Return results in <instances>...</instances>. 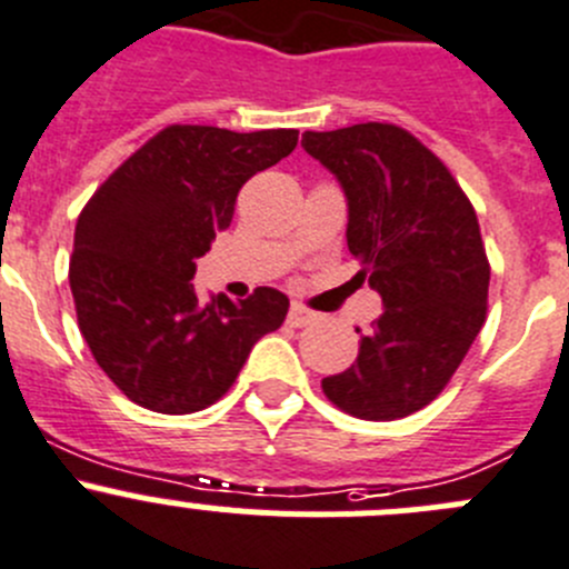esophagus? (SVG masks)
Here are the masks:
<instances>
[{
    "instance_id": "esophagus-1",
    "label": "esophagus",
    "mask_w": 569,
    "mask_h": 569,
    "mask_svg": "<svg viewBox=\"0 0 569 569\" xmlns=\"http://www.w3.org/2000/svg\"><path fill=\"white\" fill-rule=\"evenodd\" d=\"M313 319H317V313L308 311L306 306H297V302H295V306L289 308V325H291V328H306V325H311Z\"/></svg>"
}]
</instances>
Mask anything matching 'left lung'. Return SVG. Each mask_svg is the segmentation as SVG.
<instances>
[{"label":"left lung","instance_id":"obj_1","mask_svg":"<svg viewBox=\"0 0 569 569\" xmlns=\"http://www.w3.org/2000/svg\"><path fill=\"white\" fill-rule=\"evenodd\" d=\"M347 197V247L383 300L350 369L322 380L358 419H400L448 386L487 319L476 208L442 161L397 124L302 132Z\"/></svg>","mask_w":569,"mask_h":569}]
</instances>
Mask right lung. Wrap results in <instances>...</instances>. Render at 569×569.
<instances>
[{
	"mask_svg": "<svg viewBox=\"0 0 569 569\" xmlns=\"http://www.w3.org/2000/svg\"><path fill=\"white\" fill-rule=\"evenodd\" d=\"M295 147L297 130L172 124L82 208L69 263L77 325L132 402L202 411L233 386L252 345L283 325V291L261 286L241 302H202L191 278L233 222L241 186Z\"/></svg>",
	"mask_w": 569,
	"mask_h": 569,
	"instance_id": "obj_1",
	"label": "right lung"
}]
</instances>
